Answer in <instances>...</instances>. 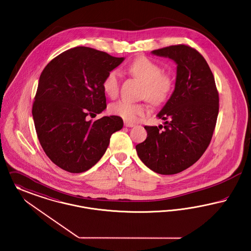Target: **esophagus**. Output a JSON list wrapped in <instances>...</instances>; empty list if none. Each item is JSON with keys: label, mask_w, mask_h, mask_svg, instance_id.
<instances>
[{"label": "esophagus", "mask_w": 251, "mask_h": 251, "mask_svg": "<svg viewBox=\"0 0 251 251\" xmlns=\"http://www.w3.org/2000/svg\"><path fill=\"white\" fill-rule=\"evenodd\" d=\"M125 126H126V127H133V126H135V124H133V123H130V122H127V121H126V122H125Z\"/></svg>", "instance_id": "obj_1"}]
</instances>
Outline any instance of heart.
I'll return each instance as SVG.
<instances>
[{
    "mask_svg": "<svg viewBox=\"0 0 251 251\" xmlns=\"http://www.w3.org/2000/svg\"><path fill=\"white\" fill-rule=\"evenodd\" d=\"M127 72L135 78L145 84L142 96L154 105L164 103L173 90L174 81L170 75L162 73L157 62L141 55L135 58L127 67ZM103 90L110 98H115L120 89L119 73L111 70L103 80ZM110 111L127 122H135L147 112V106L142 103H132L122 100L110 106Z\"/></svg>",
    "mask_w": 251,
    "mask_h": 251,
    "instance_id": "1",
    "label": "heart"
}]
</instances>
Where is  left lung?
I'll return each mask as SVG.
<instances>
[{
    "label": "left lung",
    "mask_w": 251,
    "mask_h": 251,
    "mask_svg": "<svg viewBox=\"0 0 251 251\" xmlns=\"http://www.w3.org/2000/svg\"><path fill=\"white\" fill-rule=\"evenodd\" d=\"M152 53L176 62V84L157 115L165 121L164 126H145L146 140L136 145V151L152 171L174 175L197 162L210 145L219 96L211 69L196 49L178 44Z\"/></svg>",
    "instance_id": "1"
}]
</instances>
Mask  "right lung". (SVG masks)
Here are the masks:
<instances>
[{
  "mask_svg": "<svg viewBox=\"0 0 251 251\" xmlns=\"http://www.w3.org/2000/svg\"><path fill=\"white\" fill-rule=\"evenodd\" d=\"M124 59L81 46L58 54L42 71L32 114L41 147L61 169H91L105 154L111 135L123 128L119 116L94 122L89 117L106 109L103 80Z\"/></svg>",
  "mask_w": 251,
  "mask_h": 251,
  "instance_id": "obj_1",
  "label": "right lung"
}]
</instances>
